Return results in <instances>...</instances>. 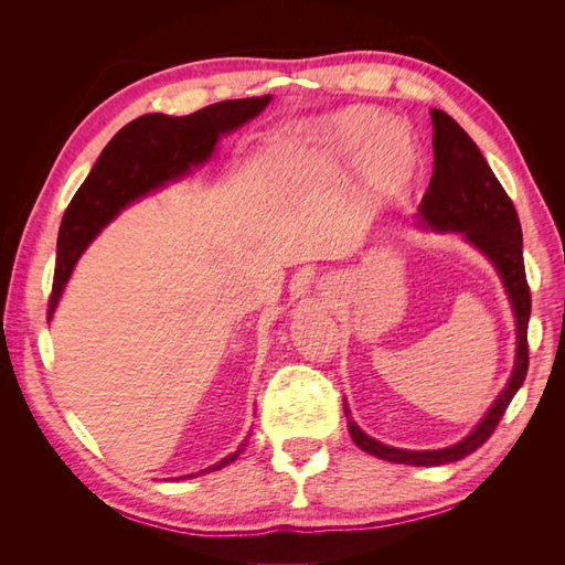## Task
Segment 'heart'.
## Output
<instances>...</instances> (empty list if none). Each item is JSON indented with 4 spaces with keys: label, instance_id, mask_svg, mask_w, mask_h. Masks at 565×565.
<instances>
[{
    "label": "heart",
    "instance_id": "heart-1",
    "mask_svg": "<svg viewBox=\"0 0 565 565\" xmlns=\"http://www.w3.org/2000/svg\"><path fill=\"white\" fill-rule=\"evenodd\" d=\"M322 160L344 169H358L367 191L388 200L401 195L417 174V148L407 131L386 125V119L372 110L353 108L316 129Z\"/></svg>",
    "mask_w": 565,
    "mask_h": 565
}]
</instances>
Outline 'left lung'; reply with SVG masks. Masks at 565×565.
<instances>
[{"mask_svg":"<svg viewBox=\"0 0 565 565\" xmlns=\"http://www.w3.org/2000/svg\"><path fill=\"white\" fill-rule=\"evenodd\" d=\"M434 122V174L429 191L422 198L419 214L422 226L434 231H457L467 241L481 249L498 268L504 289L516 316V363L514 372L502 388L498 401L476 424V429L450 448L440 450H401L384 446V443L370 438L361 426L351 419L349 407V434L361 450L396 461V465L413 467H440L450 461L465 459L498 429L502 415L511 398L521 388L527 372V320H530V287L525 280L523 266V233L514 202L504 193L502 183L492 174L481 150L471 141V136L461 129L455 119L431 110Z\"/></svg>","mask_w":565,"mask_h":565,"instance_id":"1","label":"left lung"}]
</instances>
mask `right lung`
Here are the masks:
<instances>
[{
    "mask_svg": "<svg viewBox=\"0 0 565 565\" xmlns=\"http://www.w3.org/2000/svg\"><path fill=\"white\" fill-rule=\"evenodd\" d=\"M268 104L270 96L221 100V104L183 117L162 113L141 115L119 129L100 152V158L67 204L61 221L54 287H51L46 320L54 316L63 287L71 278L77 259L100 228L108 226L134 200L158 191L167 181H177L191 167L207 162L221 134L243 127ZM243 448L245 443L233 455L198 473L231 465ZM198 473H191V478Z\"/></svg>",
    "mask_w": 565,
    "mask_h": 565,
    "instance_id": "right-lung-1",
    "label": "right lung"
}]
</instances>
